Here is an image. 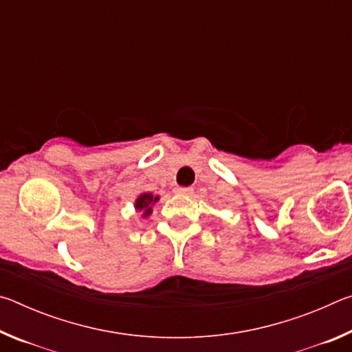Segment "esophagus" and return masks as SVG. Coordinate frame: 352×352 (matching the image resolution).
<instances>
[{"mask_svg": "<svg viewBox=\"0 0 352 352\" xmlns=\"http://www.w3.org/2000/svg\"><path fill=\"white\" fill-rule=\"evenodd\" d=\"M174 194H177V195H190V194H192V188H175Z\"/></svg>", "mask_w": 352, "mask_h": 352, "instance_id": "1", "label": "esophagus"}]
</instances>
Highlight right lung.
Segmentation results:
<instances>
[{
    "mask_svg": "<svg viewBox=\"0 0 352 352\" xmlns=\"http://www.w3.org/2000/svg\"><path fill=\"white\" fill-rule=\"evenodd\" d=\"M158 200H160V195H153L152 192L144 190V192H141L138 197L135 199L133 206L136 212L141 214L142 219H147L152 214V208Z\"/></svg>",
    "mask_w": 352,
    "mask_h": 352,
    "instance_id": "add662e5",
    "label": "right lung"
}]
</instances>
